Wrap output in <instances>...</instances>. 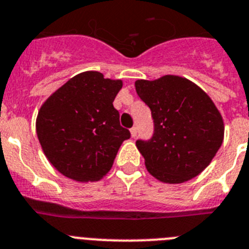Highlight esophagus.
<instances>
[{
  "label": "esophagus",
  "instance_id": "esophagus-1",
  "mask_svg": "<svg viewBox=\"0 0 249 249\" xmlns=\"http://www.w3.org/2000/svg\"><path fill=\"white\" fill-rule=\"evenodd\" d=\"M130 134H131V137L135 138L138 135V126H133L130 129Z\"/></svg>",
  "mask_w": 249,
  "mask_h": 249
}]
</instances>
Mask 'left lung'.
Segmentation results:
<instances>
[{"label": "left lung", "instance_id": "left-lung-1", "mask_svg": "<svg viewBox=\"0 0 249 249\" xmlns=\"http://www.w3.org/2000/svg\"><path fill=\"white\" fill-rule=\"evenodd\" d=\"M135 90L154 123L153 137L137 140L148 172L170 184L200 174L217 154L224 135L223 119L212 99L199 86L174 75L138 80Z\"/></svg>", "mask_w": 249, "mask_h": 249}]
</instances>
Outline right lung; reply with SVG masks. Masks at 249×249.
<instances>
[{"label":"right lung","instance_id":"right-lung-1","mask_svg":"<svg viewBox=\"0 0 249 249\" xmlns=\"http://www.w3.org/2000/svg\"><path fill=\"white\" fill-rule=\"evenodd\" d=\"M122 80L86 71L70 79L44 103L36 133L49 161L68 178L94 181L111 169L130 131L119 122L112 101Z\"/></svg>","mask_w":249,"mask_h":249}]
</instances>
